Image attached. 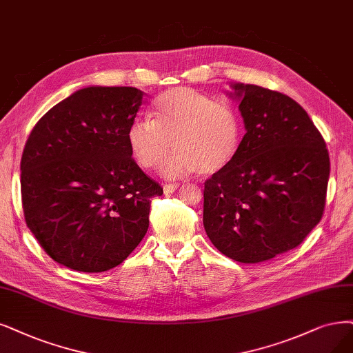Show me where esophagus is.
I'll return each instance as SVG.
<instances>
[{
	"label": "esophagus",
	"mask_w": 353,
	"mask_h": 353,
	"mask_svg": "<svg viewBox=\"0 0 353 353\" xmlns=\"http://www.w3.org/2000/svg\"><path fill=\"white\" fill-rule=\"evenodd\" d=\"M177 188H179L177 183H165V185L163 186L164 193H173L174 190H177Z\"/></svg>",
	"instance_id": "34e87169"
}]
</instances>
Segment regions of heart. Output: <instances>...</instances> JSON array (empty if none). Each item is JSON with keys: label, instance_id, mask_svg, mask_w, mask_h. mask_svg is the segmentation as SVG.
<instances>
[{"label": "heart", "instance_id": "b5f03b06", "mask_svg": "<svg viewBox=\"0 0 353 353\" xmlns=\"http://www.w3.org/2000/svg\"><path fill=\"white\" fill-rule=\"evenodd\" d=\"M126 139L137 163L157 168L170 148L176 151L163 165L168 177H181L198 170L214 176L230 165L241 141L237 112L198 90L176 87L155 99L151 119L138 117L129 125Z\"/></svg>", "mask_w": 353, "mask_h": 353}]
</instances>
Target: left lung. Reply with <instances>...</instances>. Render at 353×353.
I'll list each match as a JSON object with an SVG mask.
<instances>
[{"label":"left lung","mask_w":353,"mask_h":353,"mask_svg":"<svg viewBox=\"0 0 353 353\" xmlns=\"http://www.w3.org/2000/svg\"><path fill=\"white\" fill-rule=\"evenodd\" d=\"M231 88L245 135L230 165L205 181L203 227L227 257L259 263L295 249L320 223L330 160L295 100L253 84Z\"/></svg>","instance_id":"1"}]
</instances>
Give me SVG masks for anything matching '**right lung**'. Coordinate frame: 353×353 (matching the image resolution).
<instances>
[{
    "label": "right lung",
    "mask_w": 353,
    "mask_h": 353,
    "mask_svg": "<svg viewBox=\"0 0 353 353\" xmlns=\"http://www.w3.org/2000/svg\"><path fill=\"white\" fill-rule=\"evenodd\" d=\"M143 100L135 87L90 85L36 123L23 151L24 219L42 249L80 272H104L135 250L163 188L132 159L126 132Z\"/></svg>",
    "instance_id": "add662e5"
}]
</instances>
